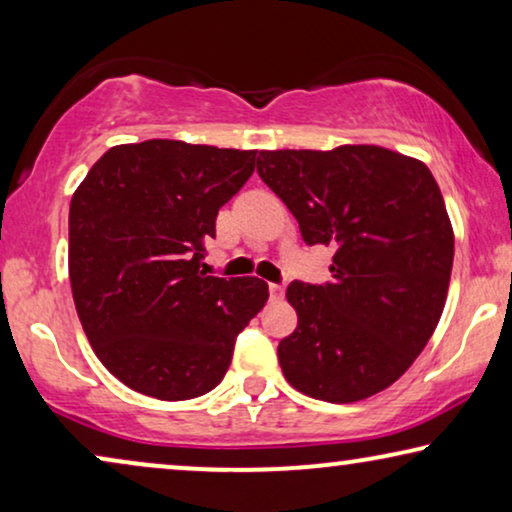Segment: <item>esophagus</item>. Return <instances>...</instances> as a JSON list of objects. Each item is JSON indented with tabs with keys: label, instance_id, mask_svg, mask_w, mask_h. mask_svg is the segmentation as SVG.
Returning <instances> with one entry per match:
<instances>
[{
	"label": "esophagus",
	"instance_id": "obj_1",
	"mask_svg": "<svg viewBox=\"0 0 512 512\" xmlns=\"http://www.w3.org/2000/svg\"><path fill=\"white\" fill-rule=\"evenodd\" d=\"M268 289H270V298H272V300H279V298L284 296V284L272 282V284L268 286Z\"/></svg>",
	"mask_w": 512,
	"mask_h": 512
}]
</instances>
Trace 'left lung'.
I'll return each instance as SVG.
<instances>
[{
    "mask_svg": "<svg viewBox=\"0 0 512 512\" xmlns=\"http://www.w3.org/2000/svg\"><path fill=\"white\" fill-rule=\"evenodd\" d=\"M258 177L296 216L305 244L335 247L331 282H291L298 328L279 342L291 387L354 403L394 384L436 331L454 235L424 163L382 146L261 151Z\"/></svg>",
    "mask_w": 512,
    "mask_h": 512,
    "instance_id": "obj_1",
    "label": "left lung"
}]
</instances>
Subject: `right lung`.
<instances>
[{
  "instance_id": "add662e5",
  "label": "right lung",
  "mask_w": 512,
  "mask_h": 512,
  "mask_svg": "<svg viewBox=\"0 0 512 512\" xmlns=\"http://www.w3.org/2000/svg\"><path fill=\"white\" fill-rule=\"evenodd\" d=\"M256 151L149 139L109 149L69 205V282L111 375L160 401L212 391L268 300L258 277L200 270L216 214L254 174Z\"/></svg>"
}]
</instances>
